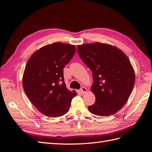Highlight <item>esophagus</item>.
<instances>
[{
  "instance_id": "1",
  "label": "esophagus",
  "mask_w": 152,
  "mask_h": 152,
  "mask_svg": "<svg viewBox=\"0 0 152 152\" xmlns=\"http://www.w3.org/2000/svg\"><path fill=\"white\" fill-rule=\"evenodd\" d=\"M87 89L86 88V87H82V88L80 89V91H79V92H80V93L81 94H85L86 92H87Z\"/></svg>"
}]
</instances>
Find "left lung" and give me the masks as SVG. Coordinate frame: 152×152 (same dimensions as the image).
Segmentation results:
<instances>
[{"instance_id":"1","label":"left lung","mask_w":152,"mask_h":152,"mask_svg":"<svg viewBox=\"0 0 152 152\" xmlns=\"http://www.w3.org/2000/svg\"><path fill=\"white\" fill-rule=\"evenodd\" d=\"M77 52L93 72L91 91L96 97L89 111L96 115L110 116L126 103L135 82L129 59L113 45L94 42L79 45Z\"/></svg>"}]
</instances>
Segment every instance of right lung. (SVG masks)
Here are the masks:
<instances>
[{
  "label": "right lung",
  "mask_w": 152,
  "mask_h": 152,
  "mask_svg": "<svg viewBox=\"0 0 152 152\" xmlns=\"http://www.w3.org/2000/svg\"><path fill=\"white\" fill-rule=\"evenodd\" d=\"M75 52V45L55 42L36 50L26 63L23 87L31 103L45 115L66 114L77 94L66 88L63 78V68Z\"/></svg>",
  "instance_id": "obj_1"
}]
</instances>
